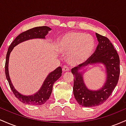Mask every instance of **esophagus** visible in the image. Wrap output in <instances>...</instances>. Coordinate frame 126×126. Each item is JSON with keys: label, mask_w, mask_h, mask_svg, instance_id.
Here are the masks:
<instances>
[{"label": "esophagus", "mask_w": 126, "mask_h": 126, "mask_svg": "<svg viewBox=\"0 0 126 126\" xmlns=\"http://www.w3.org/2000/svg\"><path fill=\"white\" fill-rule=\"evenodd\" d=\"M62 70H63V72H66V71H69L70 70V69H69V68L68 66H64L62 68Z\"/></svg>", "instance_id": "34e87169"}]
</instances>
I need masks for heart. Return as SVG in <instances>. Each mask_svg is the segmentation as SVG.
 <instances>
[{
	"label": "heart",
	"instance_id": "heart-1",
	"mask_svg": "<svg viewBox=\"0 0 126 126\" xmlns=\"http://www.w3.org/2000/svg\"><path fill=\"white\" fill-rule=\"evenodd\" d=\"M59 51L67 54L71 64H81L92 55L95 48L93 37L78 32H69L62 36L57 43Z\"/></svg>",
	"mask_w": 126,
	"mask_h": 126
}]
</instances>
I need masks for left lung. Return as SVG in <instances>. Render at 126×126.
Listing matches in <instances>:
<instances>
[{
    "mask_svg": "<svg viewBox=\"0 0 126 126\" xmlns=\"http://www.w3.org/2000/svg\"><path fill=\"white\" fill-rule=\"evenodd\" d=\"M96 34L98 44L94 54L86 61L72 69L74 76L73 95L79 105L92 107L103 104L109 98L117 84L120 76V59L117 52L109 39ZM102 63L105 65L107 74L106 81L98 90H90L86 87L80 68L89 64Z\"/></svg>",
    "mask_w": 126,
    "mask_h": 126,
    "instance_id": "8db88e82",
    "label": "left lung"
}]
</instances>
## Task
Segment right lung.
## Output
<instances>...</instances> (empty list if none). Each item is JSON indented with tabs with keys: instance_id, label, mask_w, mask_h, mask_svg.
<instances>
[{
	"instance_id": "obj_1",
	"label": "right lung",
	"mask_w": 126,
	"mask_h": 126,
	"mask_svg": "<svg viewBox=\"0 0 126 126\" xmlns=\"http://www.w3.org/2000/svg\"><path fill=\"white\" fill-rule=\"evenodd\" d=\"M51 30V29L50 27H47V26H43V27H35V28L30 29L25 32H23L16 37V38L11 43L9 47L8 48L5 63L6 77L10 88H11L13 93L14 94L16 97L23 103L33 105H41L44 104L45 102L49 99L50 95H51L52 90H53V84L62 76V69L61 67H58L57 69H55L54 71L49 73L43 82V84L41 86V88L39 89L38 92H36L35 94L28 95V96L24 95L16 90L14 86H13L11 79H10L8 70L10 53L12 51L14 47H15L19 43L27 41V40L34 38L45 39V36L47 35L48 31Z\"/></svg>"
}]
</instances>
